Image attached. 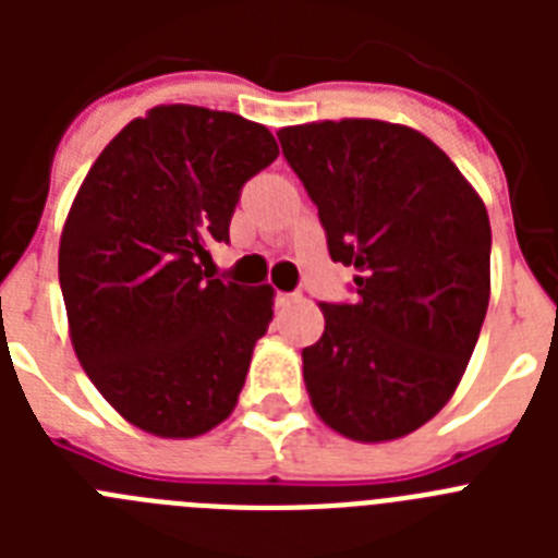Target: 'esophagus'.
<instances>
[{"instance_id":"34e87169","label":"esophagus","mask_w":558,"mask_h":558,"mask_svg":"<svg viewBox=\"0 0 558 558\" xmlns=\"http://www.w3.org/2000/svg\"><path fill=\"white\" fill-rule=\"evenodd\" d=\"M274 302H276V307H288V304L299 302V295H295V293H282V290H276Z\"/></svg>"}]
</instances>
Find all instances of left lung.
Masks as SVG:
<instances>
[{"instance_id":"8db88e82","label":"left lung","mask_w":558,"mask_h":558,"mask_svg":"<svg viewBox=\"0 0 558 558\" xmlns=\"http://www.w3.org/2000/svg\"><path fill=\"white\" fill-rule=\"evenodd\" d=\"M327 234L357 270L352 302H324L302 352L318 416L354 441L430 422L456 391L489 307L486 206L441 147L379 120L279 131Z\"/></svg>"}]
</instances>
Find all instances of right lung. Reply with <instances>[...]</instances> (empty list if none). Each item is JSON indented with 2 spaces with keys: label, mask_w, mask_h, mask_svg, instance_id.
<instances>
[{
  "label": "right lung",
  "mask_w": 558,
  "mask_h": 558,
  "mask_svg": "<svg viewBox=\"0 0 558 558\" xmlns=\"http://www.w3.org/2000/svg\"><path fill=\"white\" fill-rule=\"evenodd\" d=\"M265 125L159 106L92 165L58 251L77 360L131 425L192 438L236 405L274 290L211 279L245 181L274 165Z\"/></svg>",
  "instance_id": "right-lung-1"
}]
</instances>
